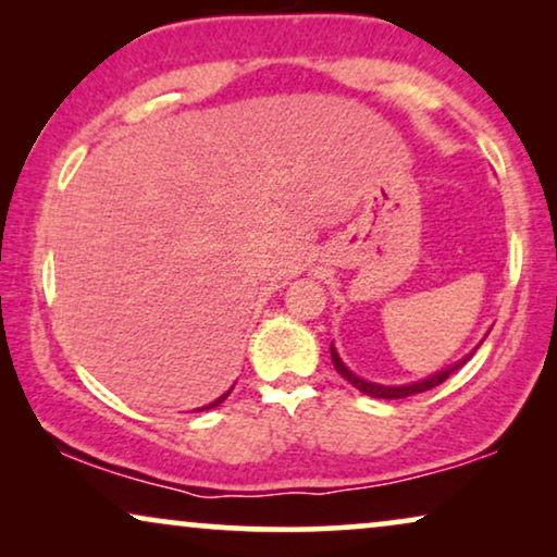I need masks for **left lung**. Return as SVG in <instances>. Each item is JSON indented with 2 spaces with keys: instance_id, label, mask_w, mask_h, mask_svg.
<instances>
[{
  "instance_id": "1",
  "label": "left lung",
  "mask_w": 557,
  "mask_h": 557,
  "mask_svg": "<svg viewBox=\"0 0 557 557\" xmlns=\"http://www.w3.org/2000/svg\"><path fill=\"white\" fill-rule=\"evenodd\" d=\"M474 355V352H471ZM471 355H467L463 357V360H459L456 364H451V368H446V370H441V372H436V375H431V377H425V380H421V383H410V385H398V387H387V385H375V383H368V380H360L355 375L352 370H347L345 368V362L339 360V355L334 352V347H332V362H334V370L339 372L342 377L347 380L349 385L352 387H357V391L360 393H364V395H370V398H383V400H395V398H408V395H416V393H423V391H431V387H436V385H441L444 383V380L451 375V372H456L459 368H463V364H467L469 360H471Z\"/></svg>"
}]
</instances>
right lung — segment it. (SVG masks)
I'll list each match as a JSON object with an SVG mask.
<instances>
[{"label":"right lung","instance_id":"add662e5","mask_svg":"<svg viewBox=\"0 0 557 557\" xmlns=\"http://www.w3.org/2000/svg\"><path fill=\"white\" fill-rule=\"evenodd\" d=\"M231 391H233V387H231ZM231 391H227L225 395H220V398H218V400H212V403H210V406H205V408H200V410H208V408H215V406H220V403H223V400L227 398V395H231Z\"/></svg>","mask_w":557,"mask_h":557}]
</instances>
